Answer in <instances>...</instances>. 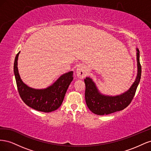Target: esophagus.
Instances as JSON below:
<instances>
[{
	"instance_id": "esophagus-1",
	"label": "esophagus",
	"mask_w": 151,
	"mask_h": 151,
	"mask_svg": "<svg viewBox=\"0 0 151 151\" xmlns=\"http://www.w3.org/2000/svg\"><path fill=\"white\" fill-rule=\"evenodd\" d=\"M76 74L79 79H83L88 74L86 68L83 65H79L76 69Z\"/></svg>"
}]
</instances>
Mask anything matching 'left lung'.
<instances>
[{
    "instance_id": "8db88e82",
    "label": "left lung",
    "mask_w": 151,
    "mask_h": 151,
    "mask_svg": "<svg viewBox=\"0 0 151 151\" xmlns=\"http://www.w3.org/2000/svg\"><path fill=\"white\" fill-rule=\"evenodd\" d=\"M137 48V75L135 81L129 90L117 96L104 95L99 92L94 82L90 77L84 79L86 84L85 99L87 106L93 113L98 115H108L123 110L127 107L133 99L141 77V65L140 63V53Z\"/></svg>"
}]
</instances>
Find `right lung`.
<instances>
[{
    "instance_id": "add662e5",
    "label": "right lung",
    "mask_w": 151,
    "mask_h": 151,
    "mask_svg": "<svg viewBox=\"0 0 151 151\" xmlns=\"http://www.w3.org/2000/svg\"><path fill=\"white\" fill-rule=\"evenodd\" d=\"M20 52L15 58L14 72L20 97L26 104L36 110L51 112L61 106L67 90L73 80V72L62 75L55 83L46 89L31 88L22 81L17 68V60Z\"/></svg>"
}]
</instances>
